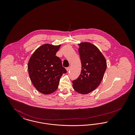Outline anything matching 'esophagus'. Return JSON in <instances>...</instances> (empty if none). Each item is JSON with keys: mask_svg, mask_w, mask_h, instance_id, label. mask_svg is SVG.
<instances>
[{"mask_svg": "<svg viewBox=\"0 0 135 135\" xmlns=\"http://www.w3.org/2000/svg\"><path fill=\"white\" fill-rule=\"evenodd\" d=\"M69 69H70V67H67L66 68V70L67 71L69 70Z\"/></svg>", "mask_w": 135, "mask_h": 135, "instance_id": "obj_1", "label": "esophagus"}]
</instances>
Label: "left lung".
<instances>
[{
	"instance_id": "8db88e82",
	"label": "left lung",
	"mask_w": 135,
	"mask_h": 135,
	"mask_svg": "<svg viewBox=\"0 0 135 135\" xmlns=\"http://www.w3.org/2000/svg\"><path fill=\"white\" fill-rule=\"evenodd\" d=\"M78 45L81 71L79 77L72 81L73 87L78 93L87 94L95 90L101 83L107 63L95 45L89 42H81Z\"/></svg>"
}]
</instances>
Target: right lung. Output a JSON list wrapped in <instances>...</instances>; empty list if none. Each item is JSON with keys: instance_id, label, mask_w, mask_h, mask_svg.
I'll use <instances>...</instances> for the list:
<instances>
[{"instance_id": "1", "label": "right lung", "mask_w": 135, "mask_h": 135, "mask_svg": "<svg viewBox=\"0 0 135 135\" xmlns=\"http://www.w3.org/2000/svg\"><path fill=\"white\" fill-rule=\"evenodd\" d=\"M61 45L45 44L33 52L28 64L33 85L41 93L48 95L58 89L60 78L67 71L56 56Z\"/></svg>"}]
</instances>
